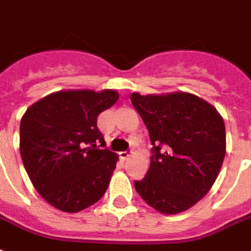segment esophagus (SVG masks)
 Here are the masks:
<instances>
[{
    "label": "esophagus",
    "mask_w": 251,
    "mask_h": 251,
    "mask_svg": "<svg viewBox=\"0 0 251 251\" xmlns=\"http://www.w3.org/2000/svg\"><path fill=\"white\" fill-rule=\"evenodd\" d=\"M131 154H133V152H131V151H129V150L121 151V152H120V158H121L122 160H126L130 155H131Z\"/></svg>",
    "instance_id": "esophagus-1"
}]
</instances>
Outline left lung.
Returning <instances> with one entry per match:
<instances>
[{"label":"left lung","mask_w":251,"mask_h":251,"mask_svg":"<svg viewBox=\"0 0 251 251\" xmlns=\"http://www.w3.org/2000/svg\"><path fill=\"white\" fill-rule=\"evenodd\" d=\"M152 145L150 168L135 191L163 215L184 212L208 194L226 151L225 124L209 102L187 92L130 95Z\"/></svg>","instance_id":"left-lung-1"}]
</instances>
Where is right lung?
<instances>
[{
    "instance_id": "obj_1",
    "label": "right lung",
    "mask_w": 251,
    "mask_h": 251,
    "mask_svg": "<svg viewBox=\"0 0 251 251\" xmlns=\"http://www.w3.org/2000/svg\"><path fill=\"white\" fill-rule=\"evenodd\" d=\"M112 89L53 92L26 110L19 150L27 175L50 205L76 213L102 198L118 155L104 147L97 117L118 100Z\"/></svg>"
}]
</instances>
